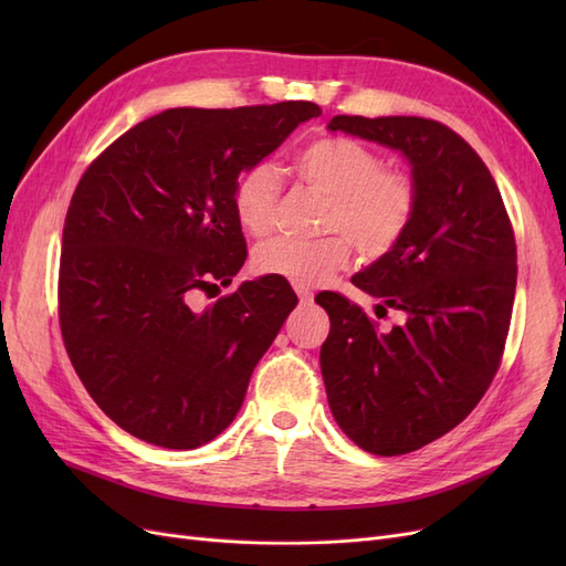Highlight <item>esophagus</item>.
<instances>
[{
    "instance_id": "1",
    "label": "esophagus",
    "mask_w": 566,
    "mask_h": 566,
    "mask_svg": "<svg viewBox=\"0 0 566 566\" xmlns=\"http://www.w3.org/2000/svg\"><path fill=\"white\" fill-rule=\"evenodd\" d=\"M295 293H297V297H300V302H302V304H312V302H314V295H312L310 290H306V287L295 285Z\"/></svg>"
}]
</instances>
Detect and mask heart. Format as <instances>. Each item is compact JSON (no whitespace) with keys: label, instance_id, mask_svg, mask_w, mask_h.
<instances>
[{"label":"heart","instance_id":"heart-1","mask_svg":"<svg viewBox=\"0 0 566 566\" xmlns=\"http://www.w3.org/2000/svg\"><path fill=\"white\" fill-rule=\"evenodd\" d=\"M304 186L325 198L316 241L271 238L252 254L254 271L279 276L300 287L328 281L358 254L375 260L397 245L416 217L418 193L408 175L382 169L375 150L345 136H331L306 146L295 160ZM281 196V177L271 163H254L233 186V212L250 235L273 229ZM334 233L331 234L329 231Z\"/></svg>","mask_w":566,"mask_h":566}]
</instances>
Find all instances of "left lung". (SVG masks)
Instances as JSON below:
<instances>
[{
  "label": "left lung",
  "instance_id": "8db88e82",
  "mask_svg": "<svg viewBox=\"0 0 566 566\" xmlns=\"http://www.w3.org/2000/svg\"><path fill=\"white\" fill-rule=\"evenodd\" d=\"M331 132L399 150L418 208L401 241L352 279L403 323L318 295L331 316L321 373L333 418L375 455L422 449L470 416L499 370L517 285V245L499 186L472 146L424 117L335 115Z\"/></svg>",
  "mask_w": 566,
  "mask_h": 566
}]
</instances>
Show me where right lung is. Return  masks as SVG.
<instances>
[{"label": "right lung", "instance_id": "right-lung-1", "mask_svg": "<svg viewBox=\"0 0 566 566\" xmlns=\"http://www.w3.org/2000/svg\"><path fill=\"white\" fill-rule=\"evenodd\" d=\"M312 101L169 108L125 132L80 179L63 227L59 314L67 356L98 408L163 449L212 441L297 295L285 279L229 285L248 250L233 186L302 123Z\"/></svg>", "mask_w": 566, "mask_h": 566}]
</instances>
